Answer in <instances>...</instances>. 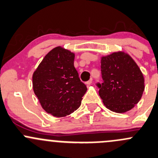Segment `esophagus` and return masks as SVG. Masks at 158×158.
Instances as JSON below:
<instances>
[{"label": "esophagus", "mask_w": 158, "mask_h": 158, "mask_svg": "<svg viewBox=\"0 0 158 158\" xmlns=\"http://www.w3.org/2000/svg\"><path fill=\"white\" fill-rule=\"evenodd\" d=\"M91 83H92V80H91V79H90V80H89V81H87V82H86V83H85V84H87V86H89V85H90V84H91Z\"/></svg>", "instance_id": "1"}]
</instances>
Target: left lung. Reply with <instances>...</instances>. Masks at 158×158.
<instances>
[{"label":"left lung","instance_id":"obj_1","mask_svg":"<svg viewBox=\"0 0 158 158\" xmlns=\"http://www.w3.org/2000/svg\"><path fill=\"white\" fill-rule=\"evenodd\" d=\"M103 83L99 95L110 110L122 114L140 101L144 90V77L134 59L124 51L101 57Z\"/></svg>","mask_w":158,"mask_h":158}]
</instances>
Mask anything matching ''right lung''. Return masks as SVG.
<instances>
[{
	"instance_id": "obj_1",
	"label": "right lung",
	"mask_w": 158,
	"mask_h": 158,
	"mask_svg": "<svg viewBox=\"0 0 158 158\" xmlns=\"http://www.w3.org/2000/svg\"><path fill=\"white\" fill-rule=\"evenodd\" d=\"M75 54L58 46L44 57L32 75L33 90L42 108L63 118L81 106L87 87L74 66Z\"/></svg>"
}]
</instances>
